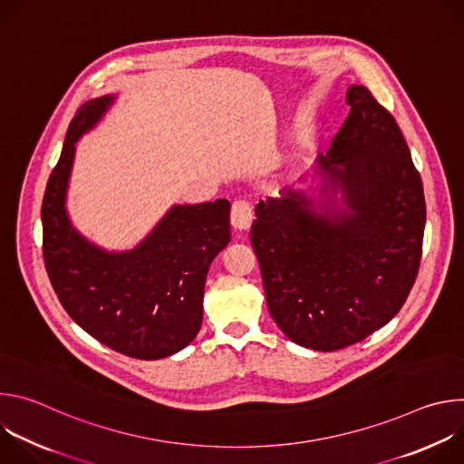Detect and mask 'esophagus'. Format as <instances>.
I'll return each instance as SVG.
<instances>
[{
  "label": "esophagus",
  "instance_id": "obj_1",
  "mask_svg": "<svg viewBox=\"0 0 464 464\" xmlns=\"http://www.w3.org/2000/svg\"><path fill=\"white\" fill-rule=\"evenodd\" d=\"M251 222H253L251 206L246 200L233 202V208H231V226L237 231H246V229H249Z\"/></svg>",
  "mask_w": 464,
  "mask_h": 464
}]
</instances>
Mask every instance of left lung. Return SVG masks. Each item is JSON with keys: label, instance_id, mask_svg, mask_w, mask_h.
Returning a JSON list of instances; mask_svg holds the SVG:
<instances>
[{"label": "left lung", "instance_id": "1", "mask_svg": "<svg viewBox=\"0 0 464 464\" xmlns=\"http://www.w3.org/2000/svg\"><path fill=\"white\" fill-rule=\"evenodd\" d=\"M319 154L304 188L255 208L256 253L270 315L297 345L330 353L365 340L406 303L422 256V179L392 115L363 86ZM306 176L299 183H306Z\"/></svg>", "mask_w": 464, "mask_h": 464}]
</instances>
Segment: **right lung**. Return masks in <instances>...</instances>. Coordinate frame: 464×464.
Here are the masks:
<instances>
[{"label":"right lung","mask_w":464,"mask_h":464,"mask_svg":"<svg viewBox=\"0 0 464 464\" xmlns=\"http://www.w3.org/2000/svg\"><path fill=\"white\" fill-rule=\"evenodd\" d=\"M113 102L115 95L92 99L70 124L42 204L45 270L65 312L90 336L130 358L161 360L185 349L202 326L209 266L231 240V204L220 198L172 206L124 251L81 235L65 208L77 141Z\"/></svg>","instance_id":"1"}]
</instances>
